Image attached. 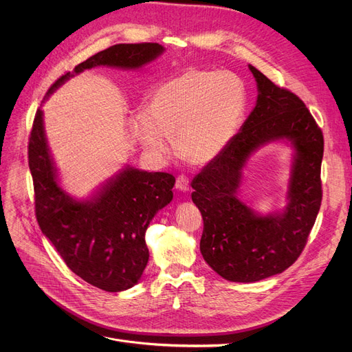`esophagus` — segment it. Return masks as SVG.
Here are the masks:
<instances>
[{"instance_id": "34e87169", "label": "esophagus", "mask_w": 352, "mask_h": 352, "mask_svg": "<svg viewBox=\"0 0 352 352\" xmlns=\"http://www.w3.org/2000/svg\"><path fill=\"white\" fill-rule=\"evenodd\" d=\"M175 188L179 191H188L190 190V181L187 177L179 175L175 181Z\"/></svg>"}]
</instances>
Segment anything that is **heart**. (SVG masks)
<instances>
[{
	"label": "heart",
	"mask_w": 352,
	"mask_h": 352,
	"mask_svg": "<svg viewBox=\"0 0 352 352\" xmlns=\"http://www.w3.org/2000/svg\"><path fill=\"white\" fill-rule=\"evenodd\" d=\"M247 104V87L236 74L188 68L153 89L144 114L129 120V128L157 160L170 155L166 140H173L179 158L206 165L232 141Z\"/></svg>",
	"instance_id": "b5f03b06"
}]
</instances>
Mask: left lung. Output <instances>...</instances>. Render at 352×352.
<instances>
[{"label": "left lung", "instance_id": "1", "mask_svg": "<svg viewBox=\"0 0 352 352\" xmlns=\"http://www.w3.org/2000/svg\"><path fill=\"white\" fill-rule=\"evenodd\" d=\"M250 69L258 87L252 113L191 182L192 201L204 219L201 254L218 275L234 283L268 278L297 261L322 199L321 128L300 97L255 67ZM278 139L291 140L296 150L289 206L283 213L258 216L237 197L242 168L258 147Z\"/></svg>", "mask_w": 352, "mask_h": 352}]
</instances>
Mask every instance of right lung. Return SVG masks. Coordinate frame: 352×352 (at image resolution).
I'll list each match as a JSON object with an SVG mask.
<instances>
[{
  "mask_svg": "<svg viewBox=\"0 0 352 352\" xmlns=\"http://www.w3.org/2000/svg\"><path fill=\"white\" fill-rule=\"evenodd\" d=\"M157 43L117 44L92 55L55 81L47 97L74 74L97 65L137 69L161 55ZM35 217L67 267L88 284L108 292L134 287L146 267L145 231L173 199L174 175L125 166L91 199L78 201L58 184L38 108L28 141Z\"/></svg>",
  "mask_w": 352,
  "mask_h": 352,
  "instance_id": "1",
  "label": "right lung"
}]
</instances>
